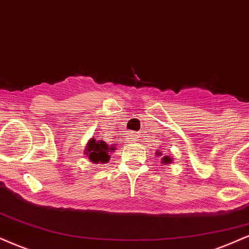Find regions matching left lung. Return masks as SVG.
<instances>
[{
  "label": "left lung",
  "instance_id": "8db88e82",
  "mask_svg": "<svg viewBox=\"0 0 249 249\" xmlns=\"http://www.w3.org/2000/svg\"><path fill=\"white\" fill-rule=\"evenodd\" d=\"M157 154L158 155H161V153H160V152H157ZM161 161H162V162L163 163H170V162H172V158H169V157H167V155H166V157H163L162 159H161Z\"/></svg>",
  "mask_w": 249,
  "mask_h": 249
}]
</instances>
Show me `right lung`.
<instances>
[{"label": "right lung", "instance_id": "add662e5", "mask_svg": "<svg viewBox=\"0 0 249 249\" xmlns=\"http://www.w3.org/2000/svg\"><path fill=\"white\" fill-rule=\"evenodd\" d=\"M115 151L113 146H109L103 140H97V138H92L87 143L85 154L89 158V160L94 163H106L109 161V152Z\"/></svg>", "mask_w": 249, "mask_h": 249}]
</instances>
